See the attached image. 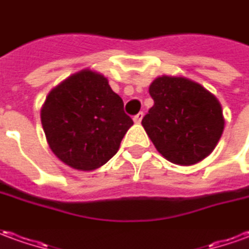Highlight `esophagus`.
Listing matches in <instances>:
<instances>
[{
    "instance_id": "obj_1",
    "label": "esophagus",
    "mask_w": 249,
    "mask_h": 249,
    "mask_svg": "<svg viewBox=\"0 0 249 249\" xmlns=\"http://www.w3.org/2000/svg\"><path fill=\"white\" fill-rule=\"evenodd\" d=\"M142 116H144V114H142V112L137 113L136 116L133 117V121H135L136 124H140V123H142Z\"/></svg>"
}]
</instances>
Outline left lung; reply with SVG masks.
I'll return each mask as SVG.
<instances>
[{
	"instance_id": "obj_1",
	"label": "left lung",
	"mask_w": 249,
	"mask_h": 249,
	"mask_svg": "<svg viewBox=\"0 0 249 249\" xmlns=\"http://www.w3.org/2000/svg\"><path fill=\"white\" fill-rule=\"evenodd\" d=\"M154 107L142 124L167 160L191 166L215 148L224 130L218 100L183 76H159L149 86Z\"/></svg>"
}]
</instances>
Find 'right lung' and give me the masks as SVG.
<instances>
[{
  "label": "right lung",
  "mask_w": 249,
  "mask_h": 249,
  "mask_svg": "<svg viewBox=\"0 0 249 249\" xmlns=\"http://www.w3.org/2000/svg\"><path fill=\"white\" fill-rule=\"evenodd\" d=\"M40 117L52 152L81 171L112 159L133 125L121 97L105 76L91 70L79 71L52 89Z\"/></svg>",
  "instance_id": "right-lung-1"
}]
</instances>
